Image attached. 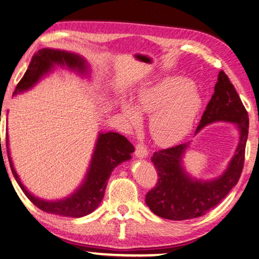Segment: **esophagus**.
<instances>
[{
  "instance_id": "obj_1",
  "label": "esophagus",
  "mask_w": 259,
  "mask_h": 259,
  "mask_svg": "<svg viewBox=\"0 0 259 259\" xmlns=\"http://www.w3.org/2000/svg\"><path fill=\"white\" fill-rule=\"evenodd\" d=\"M135 154L137 157H139V158H146V157L148 156V149H147V147L144 144H138L136 145Z\"/></svg>"
}]
</instances>
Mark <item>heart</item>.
<instances>
[{"label":"heart","instance_id":"obj_1","mask_svg":"<svg viewBox=\"0 0 259 259\" xmlns=\"http://www.w3.org/2000/svg\"><path fill=\"white\" fill-rule=\"evenodd\" d=\"M202 99L189 79L165 76L137 94L136 105L124 101L122 112L131 124L140 122V113L153 114L149 131L159 145L175 144L190 133L199 114Z\"/></svg>","mask_w":259,"mask_h":259}]
</instances>
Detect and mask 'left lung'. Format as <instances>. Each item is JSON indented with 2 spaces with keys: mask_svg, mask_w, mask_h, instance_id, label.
Segmentation results:
<instances>
[{
  "mask_svg": "<svg viewBox=\"0 0 259 259\" xmlns=\"http://www.w3.org/2000/svg\"><path fill=\"white\" fill-rule=\"evenodd\" d=\"M218 121L236 123L239 130L236 153L225 173L218 179L202 181L186 173L182 158L189 148V143L154 153L151 161L158 182L146 194V204L156 215L168 220H187L204 215L238 183L244 168L249 118L234 85L222 70L218 75L214 93L202 114L195 134Z\"/></svg>",
  "mask_w": 259,
  "mask_h": 259,
  "instance_id": "8db88e82",
  "label": "left lung"
}]
</instances>
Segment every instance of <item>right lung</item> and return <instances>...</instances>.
<instances>
[{
	"label": "right lung",
	"mask_w": 259,
	"mask_h": 259,
	"mask_svg": "<svg viewBox=\"0 0 259 259\" xmlns=\"http://www.w3.org/2000/svg\"><path fill=\"white\" fill-rule=\"evenodd\" d=\"M55 65L66 66L70 70H76L83 75L88 74L89 70L88 63L79 55L65 50L44 48L33 55L27 72L17 85L13 94L31 89L44 75L48 74L54 68ZM7 148L12 174L28 199L44 212L69 218H80L92 213L103 200L105 187L112 170L122 161L129 160L131 154L135 151V147L122 135L112 131L100 133L83 183L72 195L65 199L46 201L32 195L20 181L10 156L8 137Z\"/></svg>",
	"instance_id": "right-lung-1"
}]
</instances>
